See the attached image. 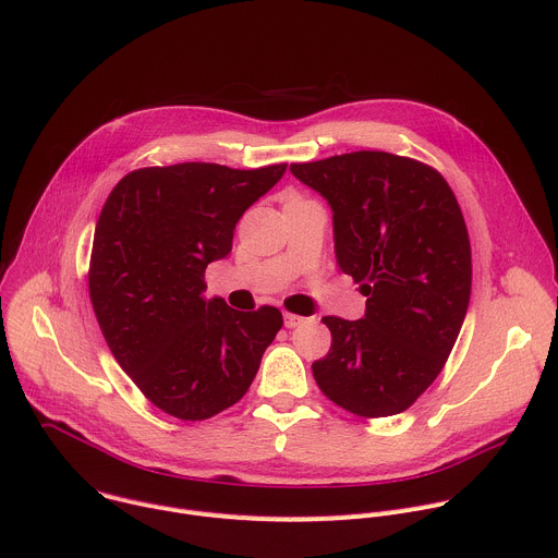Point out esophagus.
Instances as JSON below:
<instances>
[{
	"label": "esophagus",
	"instance_id": "34e87169",
	"mask_svg": "<svg viewBox=\"0 0 558 558\" xmlns=\"http://www.w3.org/2000/svg\"><path fill=\"white\" fill-rule=\"evenodd\" d=\"M307 318H302V316H295V314H287L284 312V327L287 329H295V327H300L302 323H305Z\"/></svg>",
	"mask_w": 558,
	"mask_h": 558
}]
</instances>
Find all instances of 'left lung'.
<instances>
[{"mask_svg":"<svg viewBox=\"0 0 558 558\" xmlns=\"http://www.w3.org/2000/svg\"><path fill=\"white\" fill-rule=\"evenodd\" d=\"M289 171L327 199L338 267L367 295L361 320L323 318L331 349L314 378L351 414H400L436 380L468 314L472 251L459 202L438 171L383 150Z\"/></svg>","mask_w":558,"mask_h":558,"instance_id":"left-lung-1","label":"left lung"}]
</instances>
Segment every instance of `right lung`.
Returning <instances> with one entry per match:
<instances>
[{
	"mask_svg": "<svg viewBox=\"0 0 558 558\" xmlns=\"http://www.w3.org/2000/svg\"><path fill=\"white\" fill-rule=\"evenodd\" d=\"M209 162L140 169L99 214L88 291L107 344L162 412L205 421L238 402L282 327L276 307L207 300L205 269L227 258L242 214L284 175Z\"/></svg>",
	"mask_w": 558,
	"mask_h": 558,
	"instance_id": "obj_1",
	"label": "right lung"
}]
</instances>
